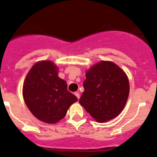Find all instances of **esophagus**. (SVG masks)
Returning <instances> with one entry per match:
<instances>
[{
    "label": "esophagus",
    "instance_id": "34e87169",
    "mask_svg": "<svg viewBox=\"0 0 157 157\" xmlns=\"http://www.w3.org/2000/svg\"><path fill=\"white\" fill-rule=\"evenodd\" d=\"M74 95H75V96H77V99H80V93H79L78 92H76V93H74Z\"/></svg>",
    "mask_w": 157,
    "mask_h": 157
}]
</instances>
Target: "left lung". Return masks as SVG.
Wrapping results in <instances>:
<instances>
[{
	"label": "left lung",
	"mask_w": 157,
	"mask_h": 157,
	"mask_svg": "<svg viewBox=\"0 0 157 157\" xmlns=\"http://www.w3.org/2000/svg\"><path fill=\"white\" fill-rule=\"evenodd\" d=\"M79 102L98 122L119 115L127 102L129 81L125 73L111 61H101L86 74Z\"/></svg>",
	"instance_id": "obj_1"
}]
</instances>
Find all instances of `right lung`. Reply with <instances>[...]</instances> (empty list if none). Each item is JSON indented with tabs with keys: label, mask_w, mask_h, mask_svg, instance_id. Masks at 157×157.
<instances>
[{
	"label": "right lung",
	"mask_w": 157,
	"mask_h": 157,
	"mask_svg": "<svg viewBox=\"0 0 157 157\" xmlns=\"http://www.w3.org/2000/svg\"><path fill=\"white\" fill-rule=\"evenodd\" d=\"M58 74V67L52 61H39L30 69L23 87V99L30 112L50 124L62 119L71 104L77 101Z\"/></svg>",
	"instance_id": "right-lung-1"
}]
</instances>
